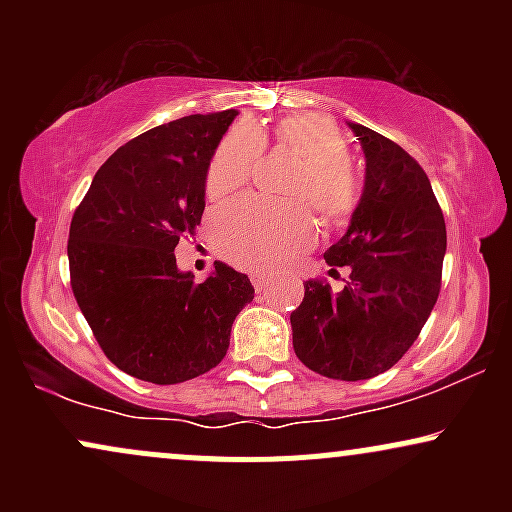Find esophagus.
<instances>
[{
	"instance_id": "obj_1",
	"label": "esophagus",
	"mask_w": 512,
	"mask_h": 512,
	"mask_svg": "<svg viewBox=\"0 0 512 512\" xmlns=\"http://www.w3.org/2000/svg\"><path fill=\"white\" fill-rule=\"evenodd\" d=\"M250 279H252V286H255V291H257V293H262L264 289H267L269 279H267V276H264V274H252Z\"/></svg>"
}]
</instances>
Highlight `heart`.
<instances>
[{"label": "heart", "instance_id": "heart-1", "mask_svg": "<svg viewBox=\"0 0 512 512\" xmlns=\"http://www.w3.org/2000/svg\"><path fill=\"white\" fill-rule=\"evenodd\" d=\"M272 139L279 149L301 156L291 195L315 204L327 226L339 228L361 207L363 187L346 161V139L330 117L317 113L286 115L276 122ZM267 144L262 129L238 122L216 146L207 170V195L219 199L248 185L257 158ZM317 221L305 202L274 204L264 199H240L219 211L214 221L216 250L236 267L274 272L293 257L313 248Z\"/></svg>", "mask_w": 512, "mask_h": 512}]
</instances>
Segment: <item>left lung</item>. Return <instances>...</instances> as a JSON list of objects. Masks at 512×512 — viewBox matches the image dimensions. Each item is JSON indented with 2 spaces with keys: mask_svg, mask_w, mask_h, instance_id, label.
<instances>
[{
  "mask_svg": "<svg viewBox=\"0 0 512 512\" xmlns=\"http://www.w3.org/2000/svg\"><path fill=\"white\" fill-rule=\"evenodd\" d=\"M366 154V185L349 231L325 262L349 267L339 293L305 281L291 313L293 351L332 380H368L390 370L416 342L440 293L445 219L424 168L402 146L351 122Z\"/></svg>",
  "mask_w": 512,
  "mask_h": 512,
  "instance_id": "1",
  "label": "left lung"
}]
</instances>
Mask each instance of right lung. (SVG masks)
<instances>
[{"label": "right lung", "instance_id": "add662e5", "mask_svg": "<svg viewBox=\"0 0 512 512\" xmlns=\"http://www.w3.org/2000/svg\"><path fill=\"white\" fill-rule=\"evenodd\" d=\"M236 115H187L134 137L72 216L74 298L103 354L132 378L175 385L219 366L255 298L248 276L223 262L195 284L173 252L202 221L209 161Z\"/></svg>", "mask_w": 512, "mask_h": 512}]
</instances>
